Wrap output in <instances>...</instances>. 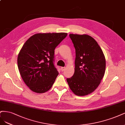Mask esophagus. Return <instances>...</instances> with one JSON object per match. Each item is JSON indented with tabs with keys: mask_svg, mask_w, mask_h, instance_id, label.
I'll use <instances>...</instances> for the list:
<instances>
[{
	"mask_svg": "<svg viewBox=\"0 0 125 125\" xmlns=\"http://www.w3.org/2000/svg\"><path fill=\"white\" fill-rule=\"evenodd\" d=\"M61 71H62V72H63L64 70H65V67H61Z\"/></svg>",
	"mask_w": 125,
	"mask_h": 125,
	"instance_id": "34e87169",
	"label": "esophagus"
}]
</instances>
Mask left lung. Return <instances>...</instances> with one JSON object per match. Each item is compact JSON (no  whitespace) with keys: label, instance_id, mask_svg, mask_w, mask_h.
<instances>
[{"label":"left lung","instance_id":"obj_1","mask_svg":"<svg viewBox=\"0 0 125 125\" xmlns=\"http://www.w3.org/2000/svg\"><path fill=\"white\" fill-rule=\"evenodd\" d=\"M75 49V72L66 80L73 93L84 96L94 92L101 83L105 71L103 52L95 39L88 35L71 34Z\"/></svg>","mask_w":125,"mask_h":125}]
</instances>
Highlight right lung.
I'll list each match as a JSON object with an SVG mask.
<instances>
[{
    "label": "right lung",
    "instance_id": "1",
    "mask_svg": "<svg viewBox=\"0 0 125 125\" xmlns=\"http://www.w3.org/2000/svg\"><path fill=\"white\" fill-rule=\"evenodd\" d=\"M67 34L38 33L27 40L18 57L20 73L25 84L36 93L50 89L59 73L54 65V49Z\"/></svg>",
    "mask_w": 125,
    "mask_h": 125
}]
</instances>
